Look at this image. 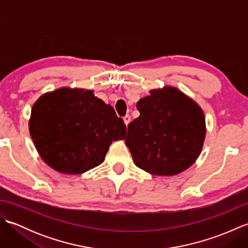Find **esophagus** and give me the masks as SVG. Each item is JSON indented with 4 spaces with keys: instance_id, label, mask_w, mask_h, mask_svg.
Masks as SVG:
<instances>
[{
    "instance_id": "34e87169",
    "label": "esophagus",
    "mask_w": 248,
    "mask_h": 248,
    "mask_svg": "<svg viewBox=\"0 0 248 248\" xmlns=\"http://www.w3.org/2000/svg\"><path fill=\"white\" fill-rule=\"evenodd\" d=\"M130 120H131V118H130V116H129V115H125L124 117V124H125V125H127V127H128L129 123H130Z\"/></svg>"
}]
</instances>
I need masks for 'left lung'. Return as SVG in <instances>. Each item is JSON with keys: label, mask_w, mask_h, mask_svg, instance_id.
Returning a JSON list of instances; mask_svg holds the SVG:
<instances>
[{"label": "left lung", "mask_w": 248, "mask_h": 248, "mask_svg": "<svg viewBox=\"0 0 248 248\" xmlns=\"http://www.w3.org/2000/svg\"><path fill=\"white\" fill-rule=\"evenodd\" d=\"M140 116L128 125L125 145L134 164L155 176H175L198 159L205 138L200 105L177 87L151 89L136 103Z\"/></svg>", "instance_id": "left-lung-1"}]
</instances>
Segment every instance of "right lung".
Listing matches in <instances>:
<instances>
[{
	"label": "right lung",
	"instance_id": "1",
	"mask_svg": "<svg viewBox=\"0 0 248 248\" xmlns=\"http://www.w3.org/2000/svg\"><path fill=\"white\" fill-rule=\"evenodd\" d=\"M31 138L46 165L66 175H80L105 159L110 144L124 139L127 128L114 108L93 91L61 87L33 104Z\"/></svg>",
	"mask_w": 248,
	"mask_h": 248
}]
</instances>
